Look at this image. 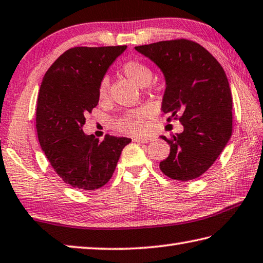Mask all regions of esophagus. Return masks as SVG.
<instances>
[{
  "mask_svg": "<svg viewBox=\"0 0 263 263\" xmlns=\"http://www.w3.org/2000/svg\"><path fill=\"white\" fill-rule=\"evenodd\" d=\"M152 139V137H136L133 138V141L138 142V144H146V142H149Z\"/></svg>",
  "mask_w": 263,
  "mask_h": 263,
  "instance_id": "obj_1",
  "label": "esophagus"
}]
</instances>
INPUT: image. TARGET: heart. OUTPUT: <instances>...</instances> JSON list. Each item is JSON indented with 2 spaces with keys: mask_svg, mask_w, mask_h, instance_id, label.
<instances>
[{
  "mask_svg": "<svg viewBox=\"0 0 263 263\" xmlns=\"http://www.w3.org/2000/svg\"><path fill=\"white\" fill-rule=\"evenodd\" d=\"M122 70L127 78L139 86H146L151 83L153 71L145 62L139 60H128L123 64ZM98 97L101 102H106L109 99V79L103 77L99 83ZM147 111L145 109H136L127 111L115 122L118 131L128 133V135H141L146 130Z\"/></svg>",
  "mask_w": 263,
  "mask_h": 263,
  "instance_id": "obj_1",
  "label": "heart"
}]
</instances>
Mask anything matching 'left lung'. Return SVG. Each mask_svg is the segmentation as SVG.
Masks as SVG:
<instances>
[{
    "label": "left lung",
    "mask_w": 263,
    "mask_h": 263,
    "mask_svg": "<svg viewBox=\"0 0 263 263\" xmlns=\"http://www.w3.org/2000/svg\"><path fill=\"white\" fill-rule=\"evenodd\" d=\"M136 50L162 70L166 87L162 101L166 121L176 119L184 131L161 138L170 154L160 162L169 178L195 179L211 168L232 133V95L222 65L201 45L187 39L137 46Z\"/></svg>",
    "instance_id": "8db88e82"
}]
</instances>
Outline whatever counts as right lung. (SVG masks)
Returning a JSON list of instances; mask_svg holds the SVG:
<instances>
[{"label":"right lung","mask_w":263,"mask_h":263,"mask_svg":"<svg viewBox=\"0 0 263 263\" xmlns=\"http://www.w3.org/2000/svg\"><path fill=\"white\" fill-rule=\"evenodd\" d=\"M126 46L73 47L47 71L36 103V132L42 151L64 183L93 191L111 178L128 138L107 135L100 141L83 131L98 106V87Z\"/></svg>","instance_id":"right-lung-1"}]
</instances>
